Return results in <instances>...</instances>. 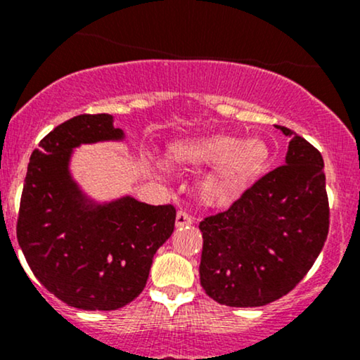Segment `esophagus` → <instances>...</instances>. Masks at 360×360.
Here are the masks:
<instances>
[{"mask_svg": "<svg viewBox=\"0 0 360 360\" xmlns=\"http://www.w3.org/2000/svg\"><path fill=\"white\" fill-rule=\"evenodd\" d=\"M194 218L191 217V214H188L186 212H177L176 214V226H184V225H193Z\"/></svg>", "mask_w": 360, "mask_h": 360, "instance_id": "obj_1", "label": "esophagus"}]
</instances>
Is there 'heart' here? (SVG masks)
<instances>
[{
  "label": "heart",
  "mask_w": 360,
  "mask_h": 360,
  "mask_svg": "<svg viewBox=\"0 0 360 360\" xmlns=\"http://www.w3.org/2000/svg\"><path fill=\"white\" fill-rule=\"evenodd\" d=\"M174 162L217 166L198 186L201 201L210 206L230 203L257 174L266 160V148L257 140L238 142L229 135L184 140L172 150Z\"/></svg>",
  "instance_id": "b5f03b06"
}]
</instances>
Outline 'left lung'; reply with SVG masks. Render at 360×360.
<instances>
[{
  "label": "left lung",
  "mask_w": 360,
  "mask_h": 360,
  "mask_svg": "<svg viewBox=\"0 0 360 360\" xmlns=\"http://www.w3.org/2000/svg\"><path fill=\"white\" fill-rule=\"evenodd\" d=\"M278 128L291 139L284 166L200 223L201 286L226 307L283 298L311 269L328 235L323 157L289 128Z\"/></svg>",
  "instance_id": "8db88e82"
}]
</instances>
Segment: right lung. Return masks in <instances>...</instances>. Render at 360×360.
Wrapping results in <instances>:
<instances>
[{
  "mask_svg": "<svg viewBox=\"0 0 360 360\" xmlns=\"http://www.w3.org/2000/svg\"><path fill=\"white\" fill-rule=\"evenodd\" d=\"M111 115H79L56 127L32 152L16 237L35 278L65 304L111 311L146 288L157 249L174 232L176 210L122 194L96 200L74 179L81 146L123 142Z\"/></svg>",
  "mask_w": 360,
  "mask_h": 360,
  "instance_id": "right-lung-1",
  "label": "right lung"
}]
</instances>
